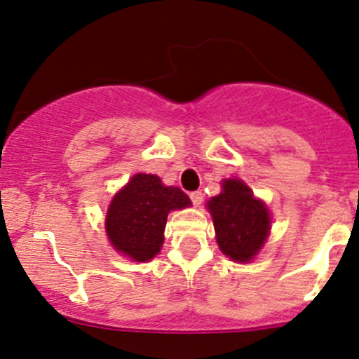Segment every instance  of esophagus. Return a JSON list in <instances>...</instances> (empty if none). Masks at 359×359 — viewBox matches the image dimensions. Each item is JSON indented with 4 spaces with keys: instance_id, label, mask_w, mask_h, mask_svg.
I'll return each mask as SVG.
<instances>
[{
    "instance_id": "1",
    "label": "esophagus",
    "mask_w": 359,
    "mask_h": 359,
    "mask_svg": "<svg viewBox=\"0 0 359 359\" xmlns=\"http://www.w3.org/2000/svg\"><path fill=\"white\" fill-rule=\"evenodd\" d=\"M190 198H191V203L195 205V207H198L201 201H203V193L193 191V193H190Z\"/></svg>"
}]
</instances>
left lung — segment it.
<instances>
[{
    "label": "left lung",
    "mask_w": 359,
    "mask_h": 359,
    "mask_svg": "<svg viewBox=\"0 0 359 359\" xmlns=\"http://www.w3.org/2000/svg\"><path fill=\"white\" fill-rule=\"evenodd\" d=\"M213 219L215 239L220 251L237 263H249L266 243L271 217L268 207L255 198L244 181H222V193L207 203Z\"/></svg>",
    "instance_id": "1"
}]
</instances>
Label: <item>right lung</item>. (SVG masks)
Instances as JSON below:
<instances>
[{
	"instance_id": "add662e5",
	"label": "right lung",
	"mask_w": 359,
	"mask_h": 359,
	"mask_svg": "<svg viewBox=\"0 0 359 359\" xmlns=\"http://www.w3.org/2000/svg\"><path fill=\"white\" fill-rule=\"evenodd\" d=\"M187 207H191L187 193L164 187L159 176L139 172L108 207L104 219L108 241L123 256L146 263L163 248L168 213Z\"/></svg>"
}]
</instances>
